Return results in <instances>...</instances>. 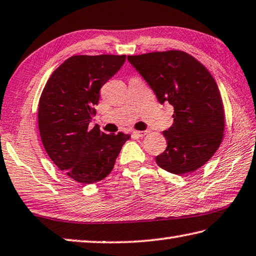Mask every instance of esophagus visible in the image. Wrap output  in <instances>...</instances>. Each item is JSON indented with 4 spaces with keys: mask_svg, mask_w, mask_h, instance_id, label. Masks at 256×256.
<instances>
[{
    "mask_svg": "<svg viewBox=\"0 0 256 256\" xmlns=\"http://www.w3.org/2000/svg\"><path fill=\"white\" fill-rule=\"evenodd\" d=\"M148 134V131H133L132 132V136L134 138H143L146 136Z\"/></svg>",
    "mask_w": 256,
    "mask_h": 256,
    "instance_id": "1",
    "label": "esophagus"
}]
</instances>
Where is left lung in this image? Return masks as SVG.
<instances>
[{
    "label": "left lung",
    "mask_w": 256,
    "mask_h": 256,
    "mask_svg": "<svg viewBox=\"0 0 256 256\" xmlns=\"http://www.w3.org/2000/svg\"><path fill=\"white\" fill-rule=\"evenodd\" d=\"M159 103L174 106V124L164 131L166 148L156 162L182 176L202 166L220 148L225 128L218 86L202 64L187 52L169 50L128 56Z\"/></svg>",
    "instance_id": "1"
}]
</instances>
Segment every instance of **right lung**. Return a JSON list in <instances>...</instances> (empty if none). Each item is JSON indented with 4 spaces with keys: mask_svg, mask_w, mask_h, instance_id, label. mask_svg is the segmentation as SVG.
Wrapping results in <instances>:
<instances>
[{
    "mask_svg": "<svg viewBox=\"0 0 256 256\" xmlns=\"http://www.w3.org/2000/svg\"><path fill=\"white\" fill-rule=\"evenodd\" d=\"M126 56H72L50 76L41 94L39 132L48 156L77 182L103 180L130 136L106 134L88 125L96 114L102 86L125 62Z\"/></svg>",
    "mask_w": 256,
    "mask_h": 256,
    "instance_id": "add662e5",
    "label": "right lung"
}]
</instances>
